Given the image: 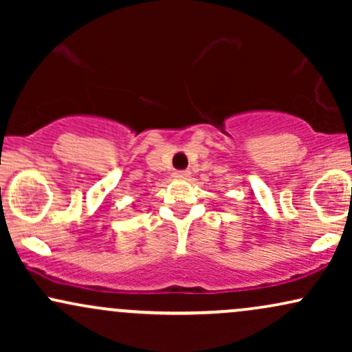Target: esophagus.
Wrapping results in <instances>:
<instances>
[{"label":"esophagus","instance_id":"1","mask_svg":"<svg viewBox=\"0 0 352 352\" xmlns=\"http://www.w3.org/2000/svg\"><path fill=\"white\" fill-rule=\"evenodd\" d=\"M188 175H190L188 170H175V172H173V177H175V179H187Z\"/></svg>","mask_w":352,"mask_h":352}]
</instances>
